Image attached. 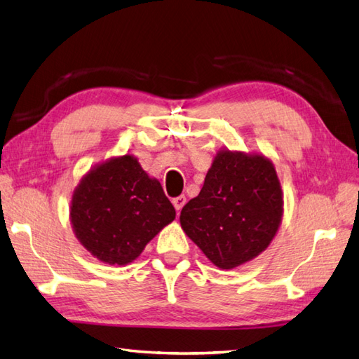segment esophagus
<instances>
[{
    "label": "esophagus",
    "instance_id": "34e87169",
    "mask_svg": "<svg viewBox=\"0 0 359 359\" xmlns=\"http://www.w3.org/2000/svg\"><path fill=\"white\" fill-rule=\"evenodd\" d=\"M186 201H187V200H186L184 195H180V196H177V198L172 200L173 206H175V209H177V210H181L182 206H184V204H186Z\"/></svg>",
    "mask_w": 359,
    "mask_h": 359
}]
</instances>
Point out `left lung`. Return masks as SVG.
<instances>
[{
  "label": "left lung",
  "mask_w": 359,
  "mask_h": 359,
  "mask_svg": "<svg viewBox=\"0 0 359 359\" xmlns=\"http://www.w3.org/2000/svg\"><path fill=\"white\" fill-rule=\"evenodd\" d=\"M283 215L274 164L259 153L220 150L198 196L181 210L186 236L222 269L257 257L271 243Z\"/></svg>",
  "instance_id": "left-lung-1"
}]
</instances>
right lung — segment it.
I'll return each mask as SVG.
<instances>
[{
	"label": "right lung",
	"instance_id": "obj_1",
	"mask_svg": "<svg viewBox=\"0 0 359 359\" xmlns=\"http://www.w3.org/2000/svg\"><path fill=\"white\" fill-rule=\"evenodd\" d=\"M71 224L80 243L108 265L123 266L175 220L161 182L131 155L111 158L80 180L71 200Z\"/></svg>",
	"mask_w": 359,
	"mask_h": 359
}]
</instances>
